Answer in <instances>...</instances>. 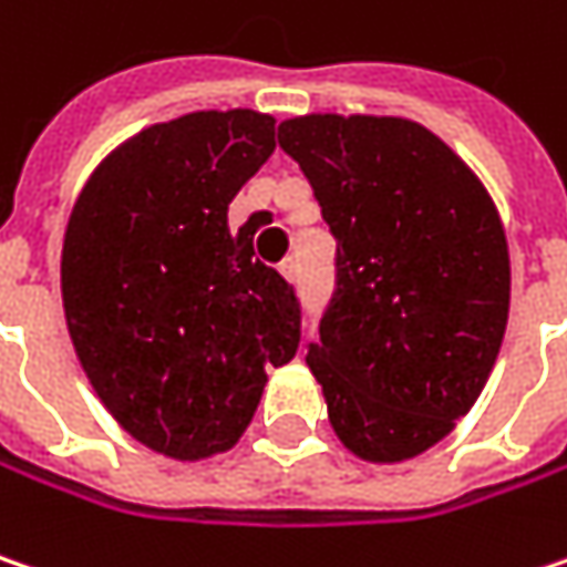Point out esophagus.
Masks as SVG:
<instances>
[{
	"label": "esophagus",
	"mask_w": 567,
	"mask_h": 567,
	"mask_svg": "<svg viewBox=\"0 0 567 567\" xmlns=\"http://www.w3.org/2000/svg\"><path fill=\"white\" fill-rule=\"evenodd\" d=\"M279 272H282L288 282H298V276H301V266H298V259H285L282 266H279Z\"/></svg>",
	"instance_id": "34e87169"
}]
</instances>
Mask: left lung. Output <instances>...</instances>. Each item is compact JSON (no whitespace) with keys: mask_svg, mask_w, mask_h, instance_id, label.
Segmentation results:
<instances>
[{"mask_svg":"<svg viewBox=\"0 0 567 567\" xmlns=\"http://www.w3.org/2000/svg\"><path fill=\"white\" fill-rule=\"evenodd\" d=\"M337 237V288L308 365L343 446L404 462L472 411L501 352L511 256L478 176L408 117L279 124Z\"/></svg>","mask_w":567,"mask_h":567,"instance_id":"8db88e82","label":"left lung"}]
</instances>
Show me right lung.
I'll return each instance as SVG.
<instances>
[{"label": "right lung", "instance_id": "right-lung-1", "mask_svg": "<svg viewBox=\"0 0 567 567\" xmlns=\"http://www.w3.org/2000/svg\"><path fill=\"white\" fill-rule=\"evenodd\" d=\"M276 151V117L192 112L109 153L63 237L70 340L109 414L169 458H208L250 426L266 369L301 340L295 288L227 205Z\"/></svg>", "mask_w": 567, "mask_h": 567}]
</instances>
